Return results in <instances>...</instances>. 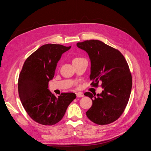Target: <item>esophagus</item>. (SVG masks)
I'll return each instance as SVG.
<instances>
[{"label":"esophagus","instance_id":"34e87169","mask_svg":"<svg viewBox=\"0 0 151 151\" xmlns=\"http://www.w3.org/2000/svg\"><path fill=\"white\" fill-rule=\"evenodd\" d=\"M76 96L77 98H82V97L84 96V95L82 93H76Z\"/></svg>","mask_w":151,"mask_h":151}]
</instances>
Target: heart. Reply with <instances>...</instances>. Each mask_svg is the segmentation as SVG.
Listing matches in <instances>:
<instances>
[{"label": "heart", "mask_w": 151, "mask_h": 151, "mask_svg": "<svg viewBox=\"0 0 151 151\" xmlns=\"http://www.w3.org/2000/svg\"><path fill=\"white\" fill-rule=\"evenodd\" d=\"M81 58H83L76 57V58H74V59H73V60H72V62H74V61H76V60H80V59H81Z\"/></svg>", "instance_id": "b5f03b06"}]
</instances>
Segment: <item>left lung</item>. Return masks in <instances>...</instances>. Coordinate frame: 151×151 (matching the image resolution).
<instances>
[{"label":"left lung","instance_id":"obj_1","mask_svg":"<svg viewBox=\"0 0 151 151\" xmlns=\"http://www.w3.org/2000/svg\"><path fill=\"white\" fill-rule=\"evenodd\" d=\"M88 53L91 60L90 79L92 85L99 83L101 94L84 93L93 101L86 112L89 119L98 125H107L116 121L124 111L129 100L132 78L129 65L122 53L99 40H91L77 43Z\"/></svg>","mask_w":151,"mask_h":151}]
</instances>
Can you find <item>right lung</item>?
<instances>
[{
	"instance_id": "1",
	"label": "right lung",
	"mask_w": 151,
	"mask_h": 151,
	"mask_svg": "<svg viewBox=\"0 0 151 151\" xmlns=\"http://www.w3.org/2000/svg\"><path fill=\"white\" fill-rule=\"evenodd\" d=\"M70 48L44 45L27 58L22 66L18 79L19 98L28 115L40 124L53 125L60 122L76 98L73 93H63L56 97L48 89L62 55Z\"/></svg>"
}]
</instances>
